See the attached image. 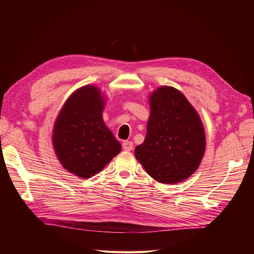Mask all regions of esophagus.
I'll return each mask as SVG.
<instances>
[{
    "mask_svg": "<svg viewBox=\"0 0 254 254\" xmlns=\"http://www.w3.org/2000/svg\"><path fill=\"white\" fill-rule=\"evenodd\" d=\"M132 146H134V144H132L131 141H125L123 143V148L126 151H130L132 149Z\"/></svg>",
    "mask_w": 254,
    "mask_h": 254,
    "instance_id": "obj_1",
    "label": "esophagus"
}]
</instances>
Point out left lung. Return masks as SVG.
<instances>
[{
	"mask_svg": "<svg viewBox=\"0 0 254 254\" xmlns=\"http://www.w3.org/2000/svg\"><path fill=\"white\" fill-rule=\"evenodd\" d=\"M148 101L147 134L135 148V156L159 183L182 182L196 171L205 154L202 119L175 87L159 86L150 93Z\"/></svg>",
	"mask_w": 254,
	"mask_h": 254,
	"instance_id": "8db88e82",
	"label": "left lung"
}]
</instances>
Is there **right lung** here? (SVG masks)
<instances>
[{"mask_svg":"<svg viewBox=\"0 0 254 254\" xmlns=\"http://www.w3.org/2000/svg\"><path fill=\"white\" fill-rule=\"evenodd\" d=\"M106 97L96 85H84L66 99L52 129V146L64 170L79 178L101 172L122 151L103 119Z\"/></svg>","mask_w":254,"mask_h":254,"instance_id":"obj_1","label":"right lung"}]
</instances>
